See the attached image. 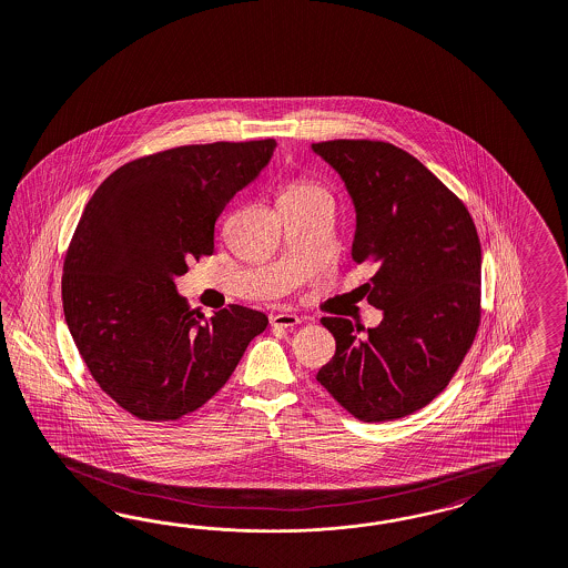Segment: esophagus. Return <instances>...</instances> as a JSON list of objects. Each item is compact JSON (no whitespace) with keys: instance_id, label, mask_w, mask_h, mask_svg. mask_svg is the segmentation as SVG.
<instances>
[{"instance_id":"obj_1","label":"esophagus","mask_w":568,"mask_h":568,"mask_svg":"<svg viewBox=\"0 0 568 568\" xmlns=\"http://www.w3.org/2000/svg\"><path fill=\"white\" fill-rule=\"evenodd\" d=\"M271 325L273 327H297V325H302V318L290 314V312H278V314H271Z\"/></svg>"}]
</instances>
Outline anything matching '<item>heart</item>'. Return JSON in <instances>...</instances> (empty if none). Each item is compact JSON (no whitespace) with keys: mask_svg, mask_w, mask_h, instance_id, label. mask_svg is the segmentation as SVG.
Returning a JSON list of instances; mask_svg holds the SVG:
<instances>
[{"mask_svg":"<svg viewBox=\"0 0 568 568\" xmlns=\"http://www.w3.org/2000/svg\"><path fill=\"white\" fill-rule=\"evenodd\" d=\"M316 191H323V187H318L316 183H310V181H292L287 183L283 190L278 200H287V197H297V195H306V193H316Z\"/></svg>","mask_w":568,"mask_h":568,"instance_id":"obj_1","label":"heart"}]
</instances>
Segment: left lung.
Instances as JSON below:
<instances>
[{
    "instance_id": "8db88e82",
    "label": "left lung",
    "mask_w": 568,
    "mask_h": 568,
    "mask_svg": "<svg viewBox=\"0 0 568 568\" xmlns=\"http://www.w3.org/2000/svg\"><path fill=\"white\" fill-rule=\"evenodd\" d=\"M312 152L339 172L356 207L352 258L378 327L323 318L335 356L316 381L364 423L394 420L439 396L481 323V243L465 204L414 155L385 141L335 139Z\"/></svg>"
}]
</instances>
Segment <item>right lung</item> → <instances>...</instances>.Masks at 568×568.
Segmentation results:
<instances>
[{
  "label": "right lung",
  "mask_w": 568,
  "mask_h": 568,
  "mask_svg": "<svg viewBox=\"0 0 568 568\" xmlns=\"http://www.w3.org/2000/svg\"><path fill=\"white\" fill-rule=\"evenodd\" d=\"M275 139L181 145L112 172L70 241L62 304L91 377L141 420H176L214 396L268 318L190 310L174 278L214 252V223L271 162Z\"/></svg>",
  "instance_id": "1"
}]
</instances>
